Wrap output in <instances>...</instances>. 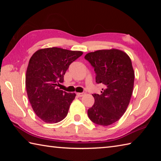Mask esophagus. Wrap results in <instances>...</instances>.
<instances>
[{
  "label": "esophagus",
  "instance_id": "esophagus-1",
  "mask_svg": "<svg viewBox=\"0 0 161 161\" xmlns=\"http://www.w3.org/2000/svg\"><path fill=\"white\" fill-rule=\"evenodd\" d=\"M84 94H85L84 93H77V95L78 97H82V96H84Z\"/></svg>",
  "mask_w": 161,
  "mask_h": 161
}]
</instances>
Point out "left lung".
Returning a JSON list of instances; mask_svg holds the SVG:
<instances>
[{
  "instance_id": "1",
  "label": "left lung",
  "mask_w": 161,
  "mask_h": 161,
  "mask_svg": "<svg viewBox=\"0 0 161 161\" xmlns=\"http://www.w3.org/2000/svg\"><path fill=\"white\" fill-rule=\"evenodd\" d=\"M96 74L97 84H104L101 94H93L95 103L88 116L95 124H114L125 114L133 93L134 71L131 59L117 49L100 50L84 57Z\"/></svg>"
}]
</instances>
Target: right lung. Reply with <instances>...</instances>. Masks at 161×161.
Returning a JSON list of instances; mask_svg holds the SVG:
<instances>
[{
  "instance_id": "1",
  "label": "right lung",
  "mask_w": 161,
  "mask_h": 161,
  "mask_svg": "<svg viewBox=\"0 0 161 161\" xmlns=\"http://www.w3.org/2000/svg\"><path fill=\"white\" fill-rule=\"evenodd\" d=\"M82 54L54 47L37 50L30 58L25 76L27 94L34 111L43 122L53 124L66 118L76 95L57 86L64 82L70 64Z\"/></svg>"
}]
</instances>
